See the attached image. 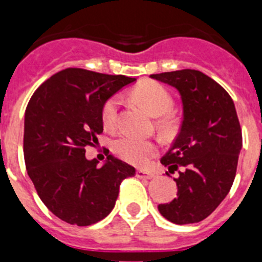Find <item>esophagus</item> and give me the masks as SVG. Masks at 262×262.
Returning <instances> with one entry per match:
<instances>
[{
  "label": "esophagus",
  "mask_w": 262,
  "mask_h": 262,
  "mask_svg": "<svg viewBox=\"0 0 262 262\" xmlns=\"http://www.w3.org/2000/svg\"><path fill=\"white\" fill-rule=\"evenodd\" d=\"M136 177H138V178H145V180H151V178L155 177V174H154V173H151V172H145V170L139 169V170H136Z\"/></svg>",
  "instance_id": "1"
}]
</instances>
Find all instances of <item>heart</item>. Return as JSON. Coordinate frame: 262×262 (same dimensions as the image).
Listing matches in <instances>:
<instances>
[{
	"mask_svg": "<svg viewBox=\"0 0 262 262\" xmlns=\"http://www.w3.org/2000/svg\"><path fill=\"white\" fill-rule=\"evenodd\" d=\"M133 96L136 101L145 106L149 113L157 119V128L164 135H169L174 129V118L169 111L173 107V97L163 85L148 81L139 85L134 89ZM120 97L118 94L111 96L103 103L101 117L102 123L106 128L114 129L118 124V113H119ZM115 155L120 159L134 165L143 166L155 156L156 154V144L147 139L136 138L133 135H123L117 139L113 144Z\"/></svg>",
	"mask_w": 262,
	"mask_h": 262,
	"instance_id": "b5f03b06",
	"label": "heart"
}]
</instances>
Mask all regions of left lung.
Instances as JSON below:
<instances>
[{"mask_svg":"<svg viewBox=\"0 0 262 262\" xmlns=\"http://www.w3.org/2000/svg\"><path fill=\"white\" fill-rule=\"evenodd\" d=\"M151 77L174 86L184 106L181 129L160 160L169 173H178L177 198L159 205V211L172 223H198L221 205L235 180L243 145L235 105L216 81L195 69Z\"/></svg>","mask_w":262,"mask_h":262,"instance_id":"left-lung-1","label":"left lung"}]
</instances>
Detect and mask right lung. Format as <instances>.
Instances as JSON below:
<instances>
[{"mask_svg":"<svg viewBox=\"0 0 262 262\" xmlns=\"http://www.w3.org/2000/svg\"><path fill=\"white\" fill-rule=\"evenodd\" d=\"M135 80L67 68L32 94L25 114V164L41 202L61 221L80 227L102 221L114 209L120 182L135 174L111 155L101 168L85 157L103 131V103Z\"/></svg>","mask_w":262,"mask_h":262,"instance_id":"add662e5","label":"right lung"}]
</instances>
